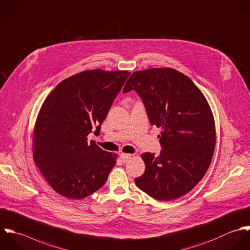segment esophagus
<instances>
[{"mask_svg":"<svg viewBox=\"0 0 250 250\" xmlns=\"http://www.w3.org/2000/svg\"><path fill=\"white\" fill-rule=\"evenodd\" d=\"M131 158L130 154H125V153H121L120 154V159L123 163H127L129 161V159Z\"/></svg>","mask_w":250,"mask_h":250,"instance_id":"esophagus-1","label":"esophagus"}]
</instances>
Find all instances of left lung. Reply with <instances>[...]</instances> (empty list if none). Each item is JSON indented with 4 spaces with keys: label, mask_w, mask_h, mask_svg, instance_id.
<instances>
[{
    "label": "left lung",
    "mask_w": 250,
    "mask_h": 250,
    "mask_svg": "<svg viewBox=\"0 0 250 250\" xmlns=\"http://www.w3.org/2000/svg\"><path fill=\"white\" fill-rule=\"evenodd\" d=\"M131 90L143 100L150 124L162 129L160 154H142L146 170L135 182L153 199H177L199 183L210 165L215 127L209 104L188 77L170 68L133 73L123 93Z\"/></svg>",
    "instance_id": "1"
}]
</instances>
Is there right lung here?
Listing matches in <instances>:
<instances>
[{
    "label": "right lung",
    "instance_id": "right-lung-1",
    "mask_svg": "<svg viewBox=\"0 0 250 250\" xmlns=\"http://www.w3.org/2000/svg\"><path fill=\"white\" fill-rule=\"evenodd\" d=\"M131 73L92 70L58 84L43 102L34 130V161L60 195L80 200L99 190L117 155L87 143L101 130Z\"/></svg>",
    "mask_w": 250,
    "mask_h": 250
}]
</instances>
